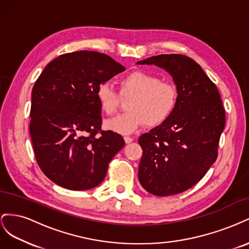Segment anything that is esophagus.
Instances as JSON below:
<instances>
[{"label": "esophagus", "mask_w": 249, "mask_h": 249, "mask_svg": "<svg viewBox=\"0 0 249 249\" xmlns=\"http://www.w3.org/2000/svg\"><path fill=\"white\" fill-rule=\"evenodd\" d=\"M133 140H134V139H133L132 137H129V136H125V137H124L125 143H131Z\"/></svg>", "instance_id": "esophagus-1"}]
</instances>
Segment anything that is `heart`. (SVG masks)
I'll return each mask as SVG.
<instances>
[{"label": "heart", "instance_id": "b5f03b06", "mask_svg": "<svg viewBox=\"0 0 249 249\" xmlns=\"http://www.w3.org/2000/svg\"><path fill=\"white\" fill-rule=\"evenodd\" d=\"M119 95L131 96L127 101L129 112L107 120L105 126L118 134H132L145 123L155 126L166 120L178 102L176 86L145 71H135L119 80ZM119 95L108 82L96 87L95 96L100 107L107 115H112L119 106Z\"/></svg>", "mask_w": 249, "mask_h": 249}]
</instances>
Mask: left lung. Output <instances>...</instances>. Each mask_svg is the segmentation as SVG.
<instances>
[{
	"instance_id": "obj_1",
	"label": "left lung",
	"mask_w": 249,
	"mask_h": 249,
	"mask_svg": "<svg viewBox=\"0 0 249 249\" xmlns=\"http://www.w3.org/2000/svg\"><path fill=\"white\" fill-rule=\"evenodd\" d=\"M137 64L164 69L178 91L170 116L139 137L143 150L139 182L157 196L184 192L197 184L217 159L225 125L219 91L200 65L185 55H158Z\"/></svg>"
}]
</instances>
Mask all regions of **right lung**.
I'll use <instances>...</instances> for the list:
<instances>
[{
  "instance_id": "obj_1",
  "label": "right lung",
  "mask_w": 249,
  "mask_h": 249,
  "mask_svg": "<svg viewBox=\"0 0 249 249\" xmlns=\"http://www.w3.org/2000/svg\"><path fill=\"white\" fill-rule=\"evenodd\" d=\"M124 70L107 55L79 51L53 60L35 82L30 135L37 164L52 182L81 191L104 180L124 140L102 131L95 90Z\"/></svg>"
}]
</instances>
